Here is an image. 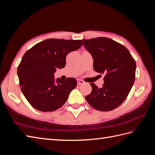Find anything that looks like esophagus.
Returning <instances> with one entry per match:
<instances>
[{
	"label": "esophagus",
	"mask_w": 155,
	"mask_h": 155,
	"mask_svg": "<svg viewBox=\"0 0 155 155\" xmlns=\"http://www.w3.org/2000/svg\"><path fill=\"white\" fill-rule=\"evenodd\" d=\"M77 82H78V85H82V84L84 83V81L83 80H81V79H77Z\"/></svg>",
	"instance_id": "34e87169"
}]
</instances>
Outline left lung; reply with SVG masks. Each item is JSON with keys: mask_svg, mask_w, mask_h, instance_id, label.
Wrapping results in <instances>:
<instances>
[{"mask_svg": "<svg viewBox=\"0 0 155 155\" xmlns=\"http://www.w3.org/2000/svg\"><path fill=\"white\" fill-rule=\"evenodd\" d=\"M83 41L93 58L94 69L104 74L103 87L90 83L92 90L86 100L96 110H114L125 100L133 85L135 60L127 48L111 39L97 37Z\"/></svg>", "mask_w": 155, "mask_h": 155, "instance_id": "1", "label": "left lung"}]
</instances>
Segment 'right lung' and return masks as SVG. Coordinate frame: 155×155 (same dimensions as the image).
Wrapping results in <instances>:
<instances>
[{
	"mask_svg": "<svg viewBox=\"0 0 155 155\" xmlns=\"http://www.w3.org/2000/svg\"><path fill=\"white\" fill-rule=\"evenodd\" d=\"M82 40L48 39L36 44L23 55L17 68L21 91L30 104L42 112L61 107L77 86V80L68 78L55 81L57 68H63L68 53L81 47Z\"/></svg>",
	"mask_w": 155,
	"mask_h": 155,
	"instance_id": "right-lung-1",
	"label": "right lung"
}]
</instances>
